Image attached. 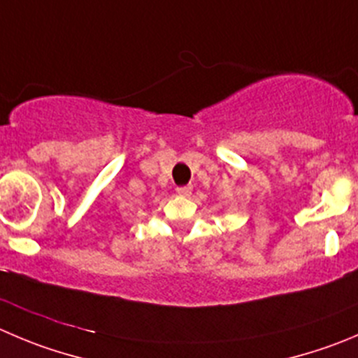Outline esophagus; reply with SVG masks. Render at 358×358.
<instances>
[{"label":"esophagus","instance_id":"34e87169","mask_svg":"<svg viewBox=\"0 0 358 358\" xmlns=\"http://www.w3.org/2000/svg\"><path fill=\"white\" fill-rule=\"evenodd\" d=\"M176 192H177V195L189 196V195H192V192H193V186H192V185H188V186H179V188H177Z\"/></svg>","mask_w":358,"mask_h":358}]
</instances>
